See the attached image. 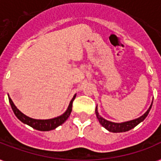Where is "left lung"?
<instances>
[{"label": "left lung", "mask_w": 161, "mask_h": 161, "mask_svg": "<svg viewBox=\"0 0 161 161\" xmlns=\"http://www.w3.org/2000/svg\"><path fill=\"white\" fill-rule=\"evenodd\" d=\"M152 107V104L150 105V108L146 111L145 114L142 115L141 117L138 118L136 119L131 120V121H128V122H124V123H114L110 122V121H108V120L104 119L103 118H102L100 115L98 114V109H97V107L95 108V114L96 116L98 118V121L101 124V125L104 127L106 130H108L110 132L113 133H119V132H125V131H128V130H131L133 128H135L136 125H138L140 122H142L143 120L145 119V118L147 117L148 114L150 112V108Z\"/></svg>", "instance_id": "obj_1"}]
</instances>
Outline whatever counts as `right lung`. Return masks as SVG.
<instances>
[{
	"label": "right lung",
	"instance_id": "right-lung-1",
	"mask_svg": "<svg viewBox=\"0 0 161 161\" xmlns=\"http://www.w3.org/2000/svg\"><path fill=\"white\" fill-rule=\"evenodd\" d=\"M76 95L73 96V98H72L69 106H68V109L63 115H61L59 117L54 118V119H34L31 118H29L23 114L15 106L12 100L11 99L10 97L9 98V102L11 106V108L13 110L14 114L16 115L17 119L19 120H21V122L24 124H26L29 126H31L35 130H40V131H49V130H54L56 128L59 126V125H63V123L65 122L66 120L68 119V118L69 117L71 112H72V108H73V102L75 98Z\"/></svg>",
	"mask_w": 161,
	"mask_h": 161
}]
</instances>
